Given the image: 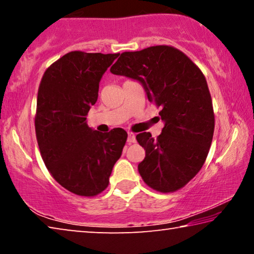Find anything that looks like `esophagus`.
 Wrapping results in <instances>:
<instances>
[{"mask_svg":"<svg viewBox=\"0 0 254 254\" xmlns=\"http://www.w3.org/2000/svg\"><path fill=\"white\" fill-rule=\"evenodd\" d=\"M135 141H136V139H135L134 133L128 132V133H127V142H128V143H134Z\"/></svg>","mask_w":254,"mask_h":254,"instance_id":"1","label":"esophagus"}]
</instances>
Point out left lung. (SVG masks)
<instances>
[{
	"instance_id": "left-lung-1",
	"label": "left lung",
	"mask_w": 254,
	"mask_h": 254,
	"mask_svg": "<svg viewBox=\"0 0 254 254\" xmlns=\"http://www.w3.org/2000/svg\"><path fill=\"white\" fill-rule=\"evenodd\" d=\"M111 72L137 80L148 100L161 106L165 127L157 140L150 132L136 135L145 150L137 169L149 187L178 190L201 169L213 140V104L203 72L169 46L123 53Z\"/></svg>"
}]
</instances>
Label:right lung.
I'll list each match as a JSON object with an SVG mask.
<instances>
[{
	"instance_id": "add662e5",
	"label": "right lung",
	"mask_w": 254,
	"mask_h": 254,
	"mask_svg": "<svg viewBox=\"0 0 254 254\" xmlns=\"http://www.w3.org/2000/svg\"><path fill=\"white\" fill-rule=\"evenodd\" d=\"M119 55L71 51L45 71L39 86L34 126L42 160L56 182L76 195L104 190L127 142L123 128L101 133L86 122L102 76Z\"/></svg>"
}]
</instances>
